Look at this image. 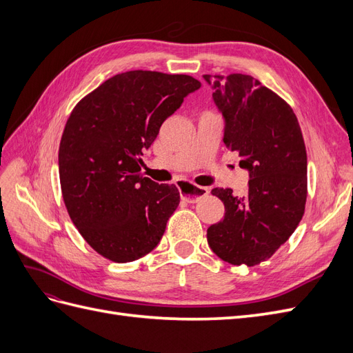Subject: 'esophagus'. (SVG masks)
Here are the masks:
<instances>
[{
	"label": "esophagus",
	"instance_id": "34e87169",
	"mask_svg": "<svg viewBox=\"0 0 353 353\" xmlns=\"http://www.w3.org/2000/svg\"><path fill=\"white\" fill-rule=\"evenodd\" d=\"M179 193H181V199H183L184 201L197 203L200 199L206 197L209 194V188L193 185V184H185V185L179 187Z\"/></svg>",
	"mask_w": 353,
	"mask_h": 353
}]
</instances>
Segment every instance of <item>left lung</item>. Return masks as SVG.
<instances>
[{
	"instance_id": "8db88e82",
	"label": "left lung",
	"mask_w": 353,
	"mask_h": 353,
	"mask_svg": "<svg viewBox=\"0 0 353 353\" xmlns=\"http://www.w3.org/2000/svg\"><path fill=\"white\" fill-rule=\"evenodd\" d=\"M223 117V143L240 156L249 188H213L225 216L208 228V243L231 265H258L276 252L301 222L306 203L307 159L292 108L253 77L203 74Z\"/></svg>"
}]
</instances>
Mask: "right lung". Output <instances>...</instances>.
Listing matches in <instances>:
<instances>
[{
  "instance_id": "1",
  "label": "right lung",
  "mask_w": 353,
  "mask_h": 353,
  "mask_svg": "<svg viewBox=\"0 0 353 353\" xmlns=\"http://www.w3.org/2000/svg\"><path fill=\"white\" fill-rule=\"evenodd\" d=\"M201 83L188 74H114L70 113L59 148L63 200L91 248L113 262L150 253L179 205L175 185L141 174L143 150Z\"/></svg>"
}]
</instances>
